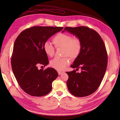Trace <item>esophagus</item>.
<instances>
[{
	"mask_svg": "<svg viewBox=\"0 0 120 120\" xmlns=\"http://www.w3.org/2000/svg\"><path fill=\"white\" fill-rule=\"evenodd\" d=\"M62 73H63V72L61 71H58V73L59 75H61V74H62Z\"/></svg>",
	"mask_w": 120,
	"mask_h": 120,
	"instance_id": "obj_1",
	"label": "esophagus"
}]
</instances>
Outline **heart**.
<instances>
[{"label": "heart", "mask_w": 120, "mask_h": 120, "mask_svg": "<svg viewBox=\"0 0 120 120\" xmlns=\"http://www.w3.org/2000/svg\"><path fill=\"white\" fill-rule=\"evenodd\" d=\"M56 48H63V55L68 56L71 59L77 58L82 50V43L79 38H73L71 35L65 33L57 34L52 39ZM43 49L47 55L52 57L55 53V48L49 41L45 42ZM70 64V59L67 57L55 58L50 61L49 64L52 68L58 71H62Z\"/></svg>", "instance_id": "heart-1"}]
</instances>
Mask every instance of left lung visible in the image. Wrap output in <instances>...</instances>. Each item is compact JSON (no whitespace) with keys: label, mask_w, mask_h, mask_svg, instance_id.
<instances>
[{"label":"left lung","mask_w":120,"mask_h":120,"mask_svg":"<svg viewBox=\"0 0 120 120\" xmlns=\"http://www.w3.org/2000/svg\"><path fill=\"white\" fill-rule=\"evenodd\" d=\"M67 31L76 36L82 43V50L71 68L81 70L76 73L74 70L66 72L68 75L67 85L72 95L79 97L89 96L100 86L106 70L108 55L101 37L95 30L87 27H66Z\"/></svg>","instance_id":"obj_1"}]
</instances>
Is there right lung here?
Returning <instances> with one entry per match:
<instances>
[{
  "label": "right lung",
  "instance_id": "add662e5",
  "mask_svg": "<svg viewBox=\"0 0 120 120\" xmlns=\"http://www.w3.org/2000/svg\"><path fill=\"white\" fill-rule=\"evenodd\" d=\"M63 29L34 26L25 30L16 38L11 59L12 70L19 85L30 95L40 97L52 90L57 72L52 68L38 70V66L49 64L44 44Z\"/></svg>",
  "mask_w": 120,
  "mask_h": 120
}]
</instances>
